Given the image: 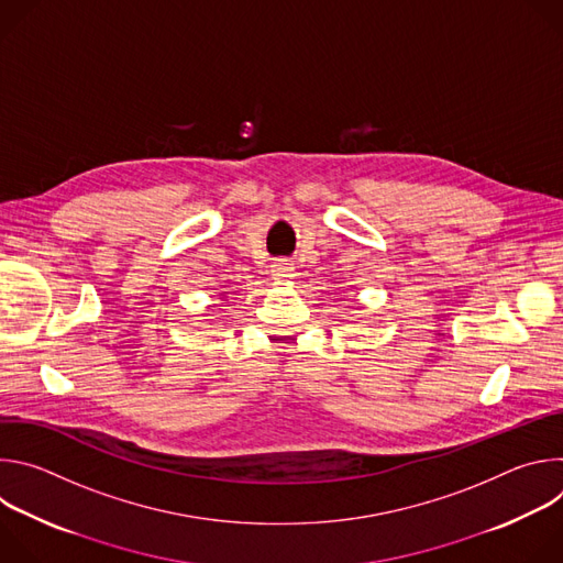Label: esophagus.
I'll return each mask as SVG.
<instances>
[{
    "label": "esophagus",
    "instance_id": "1",
    "mask_svg": "<svg viewBox=\"0 0 563 563\" xmlns=\"http://www.w3.org/2000/svg\"><path fill=\"white\" fill-rule=\"evenodd\" d=\"M272 276H274V280H278V283H289V280L296 276L294 263H291V261H285V258L276 261V263L272 265Z\"/></svg>",
    "mask_w": 563,
    "mask_h": 563
}]
</instances>
